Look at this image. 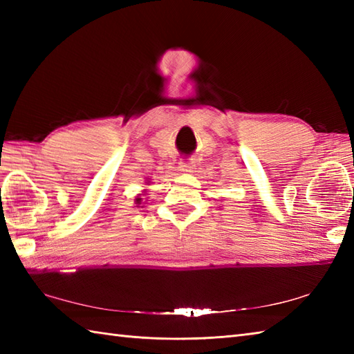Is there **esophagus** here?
Wrapping results in <instances>:
<instances>
[{
	"label": "esophagus",
	"instance_id": "obj_1",
	"mask_svg": "<svg viewBox=\"0 0 354 354\" xmlns=\"http://www.w3.org/2000/svg\"><path fill=\"white\" fill-rule=\"evenodd\" d=\"M178 169L181 170V171H184V173H192L193 169H194V164L192 161L183 160V161H179V167Z\"/></svg>",
	"mask_w": 354,
	"mask_h": 354
}]
</instances>
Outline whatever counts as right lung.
<instances>
[{
    "label": "right lung",
    "mask_w": 354,
    "mask_h": 354,
    "mask_svg": "<svg viewBox=\"0 0 354 354\" xmlns=\"http://www.w3.org/2000/svg\"><path fill=\"white\" fill-rule=\"evenodd\" d=\"M135 202H137V204H140V202H141V198H137V199H135Z\"/></svg>",
    "instance_id": "1"
}]
</instances>
